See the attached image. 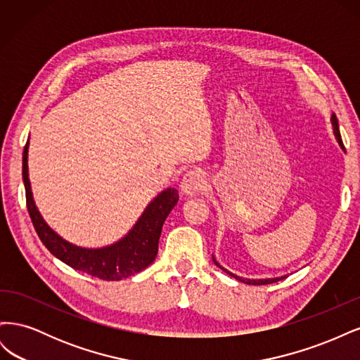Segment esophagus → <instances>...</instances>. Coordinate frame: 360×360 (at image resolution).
I'll list each match as a JSON object with an SVG mask.
<instances>
[{
    "mask_svg": "<svg viewBox=\"0 0 360 360\" xmlns=\"http://www.w3.org/2000/svg\"><path fill=\"white\" fill-rule=\"evenodd\" d=\"M205 177L201 171H189L181 179L180 189L186 195H195L204 189Z\"/></svg>",
    "mask_w": 360,
    "mask_h": 360,
    "instance_id": "obj_1",
    "label": "esophagus"
}]
</instances>
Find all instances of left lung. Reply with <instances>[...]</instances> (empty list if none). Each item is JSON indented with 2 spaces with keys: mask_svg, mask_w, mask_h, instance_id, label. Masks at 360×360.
<instances>
[{
  "mask_svg": "<svg viewBox=\"0 0 360 360\" xmlns=\"http://www.w3.org/2000/svg\"><path fill=\"white\" fill-rule=\"evenodd\" d=\"M330 122H332L333 134H335V138H336V141H338V144L341 146V148H342V150H345V148H344V144H342V139H341V134H340V124H338V118H336V115H335V114H332V117H330ZM213 263H214L217 267H219V269H222L224 271H226L228 275H231V276H233V278H236L237 281H240V282H243V284H249V285H266V284H274V282H276V281H282V279H285V278H287V275H284V276H279V278H267V279H248V278L237 276V275L231 274V271H228L226 269H224L219 263H217L214 257H213Z\"/></svg>",
  "mask_w": 360,
  "mask_h": 360,
  "instance_id": "1",
  "label": "left lung"
}]
</instances>
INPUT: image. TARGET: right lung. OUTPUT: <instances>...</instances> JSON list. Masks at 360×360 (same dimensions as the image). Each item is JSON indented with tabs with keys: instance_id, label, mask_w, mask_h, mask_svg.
<instances>
[{
	"instance_id": "1",
	"label": "right lung",
	"mask_w": 360,
	"mask_h": 360,
	"mask_svg": "<svg viewBox=\"0 0 360 360\" xmlns=\"http://www.w3.org/2000/svg\"><path fill=\"white\" fill-rule=\"evenodd\" d=\"M28 141L22 155V179L25 186L27 209L41 243L63 263L103 281H120L144 270L158 255L159 237L167 216L179 202V192L174 188L162 191L141 214L136 224L123 238L105 248H81L64 240L45 222L32 200L28 179Z\"/></svg>"
}]
</instances>
